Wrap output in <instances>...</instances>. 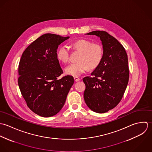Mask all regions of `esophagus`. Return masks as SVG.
<instances>
[{
  "mask_svg": "<svg viewBox=\"0 0 152 152\" xmlns=\"http://www.w3.org/2000/svg\"><path fill=\"white\" fill-rule=\"evenodd\" d=\"M74 80L75 82H78L79 80H80V79L77 77H74Z\"/></svg>",
  "mask_w": 152,
  "mask_h": 152,
  "instance_id": "34e87169",
  "label": "esophagus"
}]
</instances>
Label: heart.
Instances as JSON below:
<instances>
[{"instance_id": "heart-1", "label": "heart", "mask_w": 152, "mask_h": 152, "mask_svg": "<svg viewBox=\"0 0 152 152\" xmlns=\"http://www.w3.org/2000/svg\"><path fill=\"white\" fill-rule=\"evenodd\" d=\"M73 46L81 52L77 61L65 68V73L70 76L77 77L85 72L88 67L93 69L100 63L103 56V49L99 43H93L91 41L81 39L73 43ZM70 49L67 45L61 46L57 52L58 58L63 63L69 60Z\"/></svg>"}]
</instances>
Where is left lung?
Instances as JSON below:
<instances>
[{
  "label": "left lung",
  "instance_id": "left-lung-1",
  "mask_svg": "<svg viewBox=\"0 0 152 152\" xmlns=\"http://www.w3.org/2000/svg\"><path fill=\"white\" fill-rule=\"evenodd\" d=\"M87 34L100 37L103 56L91 76L83 79L86 85L84 99L93 111L103 113L115 107L123 96L129 78L127 55L121 43L106 31Z\"/></svg>",
  "mask_w": 152,
  "mask_h": 152
}]
</instances>
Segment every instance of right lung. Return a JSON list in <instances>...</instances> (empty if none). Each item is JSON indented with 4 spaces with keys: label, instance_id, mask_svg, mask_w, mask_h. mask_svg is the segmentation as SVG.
I'll use <instances>...</instances> for the list:
<instances>
[{
    "label": "right lung",
    "instance_id": "add662e5",
    "mask_svg": "<svg viewBox=\"0 0 152 152\" xmlns=\"http://www.w3.org/2000/svg\"><path fill=\"white\" fill-rule=\"evenodd\" d=\"M46 33L23 52L19 64L18 85L27 106L42 117L56 115L63 107L73 85V76L63 73L57 56L59 45L69 39Z\"/></svg>",
    "mask_w": 152,
    "mask_h": 152
}]
</instances>
